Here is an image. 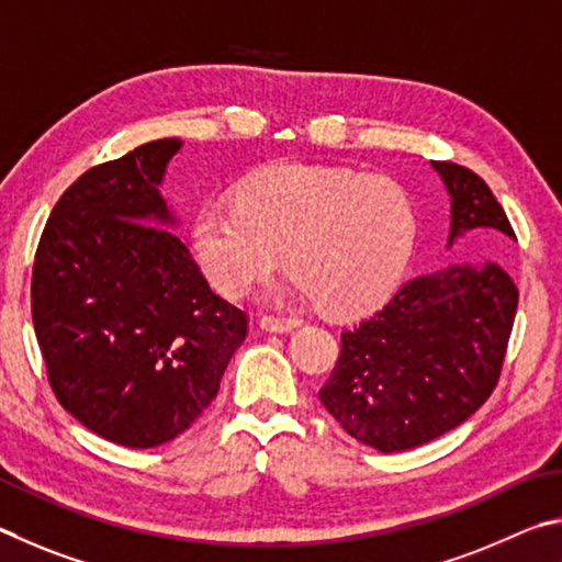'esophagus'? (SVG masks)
Here are the masks:
<instances>
[{
  "mask_svg": "<svg viewBox=\"0 0 562 562\" xmlns=\"http://www.w3.org/2000/svg\"><path fill=\"white\" fill-rule=\"evenodd\" d=\"M261 330L266 333H291L299 328V321L296 318H279V316H263L259 321Z\"/></svg>",
  "mask_w": 562,
  "mask_h": 562,
  "instance_id": "obj_1",
  "label": "esophagus"
}]
</instances>
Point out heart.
Here are the masks:
<instances>
[{
  "mask_svg": "<svg viewBox=\"0 0 562 562\" xmlns=\"http://www.w3.org/2000/svg\"><path fill=\"white\" fill-rule=\"evenodd\" d=\"M417 241L407 192L342 167L273 165L192 220V249L226 296L266 279L286 251L291 291L336 316L368 311L400 286Z\"/></svg>",
  "mask_w": 562,
  "mask_h": 562,
  "instance_id": "obj_1",
  "label": "heart"
}]
</instances>
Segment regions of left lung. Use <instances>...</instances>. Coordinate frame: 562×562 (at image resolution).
<instances>
[{
	"label": "left lung",
	"mask_w": 562,
	"mask_h": 562,
	"mask_svg": "<svg viewBox=\"0 0 562 562\" xmlns=\"http://www.w3.org/2000/svg\"><path fill=\"white\" fill-rule=\"evenodd\" d=\"M451 200L449 239H516L488 184L467 167L431 162ZM518 289L494 261L451 263L407 281L356 330L318 392L352 439L405 451L467 422L494 392L514 328Z\"/></svg>",
	"instance_id": "8db88e82"
}]
</instances>
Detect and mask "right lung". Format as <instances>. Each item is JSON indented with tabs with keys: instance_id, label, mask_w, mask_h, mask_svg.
Returning a JSON list of instances; mask_svg holds the SVG:
<instances>
[{
	"instance_id": "1",
	"label": "right lung",
	"mask_w": 562,
	"mask_h": 562,
	"mask_svg": "<svg viewBox=\"0 0 562 562\" xmlns=\"http://www.w3.org/2000/svg\"><path fill=\"white\" fill-rule=\"evenodd\" d=\"M182 140H153L83 172L56 202L32 273L48 382L98 437L160 447L220 392L246 316L210 289L160 194Z\"/></svg>"
}]
</instances>
